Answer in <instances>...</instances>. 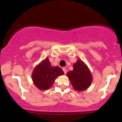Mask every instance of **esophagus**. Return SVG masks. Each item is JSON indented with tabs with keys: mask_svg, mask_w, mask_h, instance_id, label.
Returning a JSON list of instances; mask_svg holds the SVG:
<instances>
[{
	"mask_svg": "<svg viewBox=\"0 0 122 122\" xmlns=\"http://www.w3.org/2000/svg\"><path fill=\"white\" fill-rule=\"evenodd\" d=\"M63 71H64L65 74H66V72H67V70H66V69L65 68H63Z\"/></svg>",
	"mask_w": 122,
	"mask_h": 122,
	"instance_id": "34e87169",
	"label": "esophagus"
}]
</instances>
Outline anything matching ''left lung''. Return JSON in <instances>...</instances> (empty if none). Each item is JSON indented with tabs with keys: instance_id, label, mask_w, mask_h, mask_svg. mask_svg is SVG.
<instances>
[{
	"instance_id": "8db88e82",
	"label": "left lung",
	"mask_w": 122,
	"mask_h": 122,
	"mask_svg": "<svg viewBox=\"0 0 122 122\" xmlns=\"http://www.w3.org/2000/svg\"><path fill=\"white\" fill-rule=\"evenodd\" d=\"M73 69L66 74L73 88L78 92L86 90L92 82V73L86 64L78 59L73 65Z\"/></svg>"
}]
</instances>
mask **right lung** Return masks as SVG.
Masks as SVG:
<instances>
[{
  "mask_svg": "<svg viewBox=\"0 0 122 122\" xmlns=\"http://www.w3.org/2000/svg\"><path fill=\"white\" fill-rule=\"evenodd\" d=\"M64 72L59 66H52L49 59H46L37 65L32 73L34 85L41 90H46L52 86L56 79L63 75Z\"/></svg>",
  "mask_w": 122,
  "mask_h": 122,
  "instance_id": "1",
  "label": "right lung"
}]
</instances>
